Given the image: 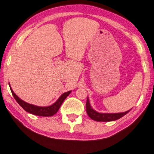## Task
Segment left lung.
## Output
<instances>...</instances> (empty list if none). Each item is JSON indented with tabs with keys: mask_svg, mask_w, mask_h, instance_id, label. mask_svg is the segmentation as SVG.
Instances as JSON below:
<instances>
[{
	"mask_svg": "<svg viewBox=\"0 0 154 154\" xmlns=\"http://www.w3.org/2000/svg\"><path fill=\"white\" fill-rule=\"evenodd\" d=\"M86 112H87L88 117L92 120L97 121V122H110V121H115L118 120L127 115V114L131 111V109L128 110L125 112H119V113H102L98 112L91 107V104L89 102V99L87 97V101H86Z\"/></svg>",
	"mask_w": 154,
	"mask_h": 154,
	"instance_id": "1",
	"label": "left lung"
}]
</instances>
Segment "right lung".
Segmentation results:
<instances>
[{"instance_id":"obj_1","label":"right lung","mask_w":154,"mask_h":154,"mask_svg":"<svg viewBox=\"0 0 154 154\" xmlns=\"http://www.w3.org/2000/svg\"><path fill=\"white\" fill-rule=\"evenodd\" d=\"M9 86H10L11 91V93L13 96H14V99H16V101L17 102L18 104H19L25 111L29 113L32 114V115L42 117H51L52 115H54L55 114L57 113V111H58L60 109V107L61 104H63V101L66 99V97H68V96L70 94V92H71V91H69L63 93V94L57 99V100L56 101L55 103H53L52 105L48 106H39L34 105V104H29V103L23 101L22 99H20L19 97L14 93V91L12 90L10 84H9Z\"/></svg>"}]
</instances>
